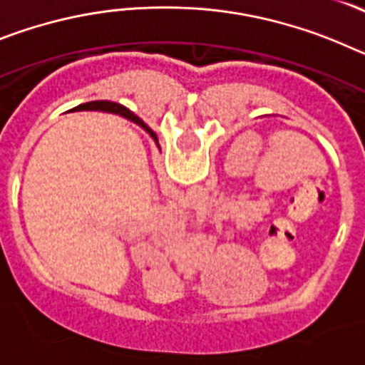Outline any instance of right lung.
<instances>
[{"instance_id": "right-lung-1", "label": "right lung", "mask_w": 365, "mask_h": 365, "mask_svg": "<svg viewBox=\"0 0 365 365\" xmlns=\"http://www.w3.org/2000/svg\"><path fill=\"white\" fill-rule=\"evenodd\" d=\"M83 106H86V108H95V109H100V111L117 113V115H120V117H124V118H130V120H133L135 124L143 125L144 130H146L148 133L151 135V137H153V138H157V135H155L153 131H151L150 128H148V125L144 124L143 120H140V118H138V117H135V115H133V113L130 111V109H128V108H124V106H120V104H117V102H108V100H96V102H87V104H83Z\"/></svg>"}]
</instances>
